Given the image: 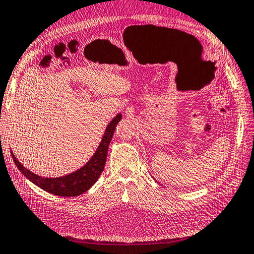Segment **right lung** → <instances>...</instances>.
<instances>
[{
	"mask_svg": "<svg viewBox=\"0 0 254 254\" xmlns=\"http://www.w3.org/2000/svg\"><path fill=\"white\" fill-rule=\"evenodd\" d=\"M121 113H118L117 116L112 119L110 123L107 126L106 131H104V134L102 136V140L90 160L84 164L82 167L79 168V170L68 174V175L61 177L39 176L37 174H34L33 172L27 170L26 167H24L11 151L12 158L19 172H21L28 181H31L35 185L42 188V190L56 196H79L81 195V193L86 192L88 190H90L99 180L101 173L103 172L104 165H106L107 162L109 144H110L112 140L117 124L121 121Z\"/></svg>",
	"mask_w": 254,
	"mask_h": 254,
	"instance_id": "right-lung-1",
	"label": "right lung"
}]
</instances>
